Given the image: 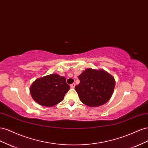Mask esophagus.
<instances>
[{
  "label": "esophagus",
  "instance_id": "1",
  "mask_svg": "<svg viewBox=\"0 0 148 148\" xmlns=\"http://www.w3.org/2000/svg\"><path fill=\"white\" fill-rule=\"evenodd\" d=\"M75 84H74V83H73V84H72L71 85V88H74V87H75Z\"/></svg>",
  "mask_w": 148,
  "mask_h": 148
}]
</instances>
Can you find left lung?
<instances>
[{
    "label": "left lung",
    "instance_id": "left-lung-1",
    "mask_svg": "<svg viewBox=\"0 0 148 148\" xmlns=\"http://www.w3.org/2000/svg\"><path fill=\"white\" fill-rule=\"evenodd\" d=\"M80 83L75 87L81 102L90 107L107 102L115 86V79L104 70L87 69L79 76Z\"/></svg>",
    "mask_w": 148,
    "mask_h": 148
}]
</instances>
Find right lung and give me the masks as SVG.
<instances>
[{"instance_id": "add662e5", "label": "right lung", "mask_w": 148, "mask_h": 148, "mask_svg": "<svg viewBox=\"0 0 148 148\" xmlns=\"http://www.w3.org/2000/svg\"><path fill=\"white\" fill-rule=\"evenodd\" d=\"M69 89L66 78L54 74L36 79L29 91L38 103L45 107H53L61 102Z\"/></svg>"}]
</instances>
